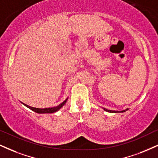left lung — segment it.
<instances>
[{
	"instance_id": "1",
	"label": "left lung",
	"mask_w": 158,
	"mask_h": 158,
	"mask_svg": "<svg viewBox=\"0 0 158 158\" xmlns=\"http://www.w3.org/2000/svg\"><path fill=\"white\" fill-rule=\"evenodd\" d=\"M103 109H104V110H106V111H107V112H109V113H123V112H125V111H127V110H129V109H128V108H127V109H125V110H121V111H118V110H108V109L104 108H103Z\"/></svg>"
}]
</instances>
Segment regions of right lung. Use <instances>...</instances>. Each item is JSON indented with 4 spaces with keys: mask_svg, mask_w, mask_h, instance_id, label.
Returning a JSON list of instances; mask_svg holds the SVG:
<instances>
[{
    "mask_svg": "<svg viewBox=\"0 0 158 158\" xmlns=\"http://www.w3.org/2000/svg\"><path fill=\"white\" fill-rule=\"evenodd\" d=\"M68 100V97L67 99H66L63 102H61V104L58 105V106H56V107H52V108H34V107H31V106H29L28 105L25 104V103H23L22 102H20L21 103H23V105H24L25 106H26L27 108H28L29 109H31V110H33V111L37 113V114H52V113H55L56 111H58V110H60L62 107H63L64 105H65V103L67 102V101Z\"/></svg>",
    "mask_w": 158,
    "mask_h": 158,
    "instance_id": "1",
    "label": "right lung"
}]
</instances>
